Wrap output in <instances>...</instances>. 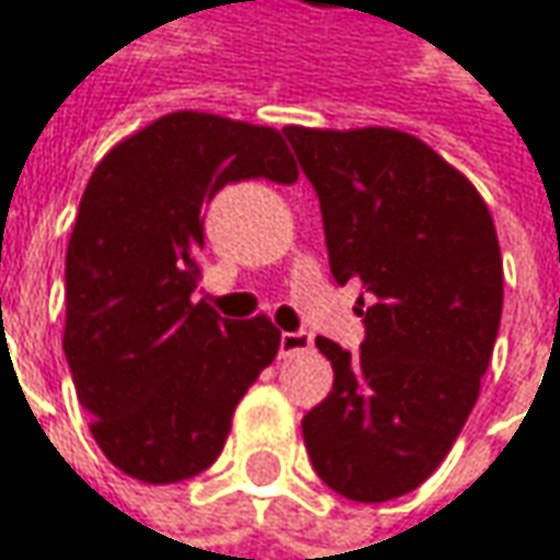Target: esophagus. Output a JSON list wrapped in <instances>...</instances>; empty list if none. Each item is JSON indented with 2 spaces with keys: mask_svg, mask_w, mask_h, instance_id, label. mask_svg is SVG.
Instances as JSON below:
<instances>
[{
  "mask_svg": "<svg viewBox=\"0 0 560 560\" xmlns=\"http://www.w3.org/2000/svg\"><path fill=\"white\" fill-rule=\"evenodd\" d=\"M310 348H313V335H306V331H281L279 357H294V353H304Z\"/></svg>",
  "mask_w": 560,
  "mask_h": 560,
  "instance_id": "1",
  "label": "esophagus"
}]
</instances>
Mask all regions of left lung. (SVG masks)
<instances>
[{"label": "left lung", "mask_w": 560, "mask_h": 560, "mask_svg": "<svg viewBox=\"0 0 560 560\" xmlns=\"http://www.w3.org/2000/svg\"><path fill=\"white\" fill-rule=\"evenodd\" d=\"M323 207L328 266L360 281V353L316 338L331 392L304 417L313 470L351 501H392L435 474L489 370L504 301L499 234L467 175L395 128L288 125Z\"/></svg>", "instance_id": "left-lung-1"}]
</instances>
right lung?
Listing matches in <instances>:
<instances>
[{"instance_id": "1", "label": "right lung", "mask_w": 560, "mask_h": 560, "mask_svg": "<svg viewBox=\"0 0 560 560\" xmlns=\"http://www.w3.org/2000/svg\"><path fill=\"white\" fill-rule=\"evenodd\" d=\"M244 178L298 182L276 128L168 112L115 143L81 197L61 348L96 445L140 482L203 474L279 353L269 316L232 323L190 301L203 276L200 209Z\"/></svg>"}]
</instances>
